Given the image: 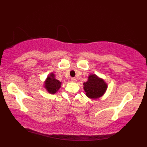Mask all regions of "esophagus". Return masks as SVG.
<instances>
[{
	"label": "esophagus",
	"instance_id": "1",
	"mask_svg": "<svg viewBox=\"0 0 147 147\" xmlns=\"http://www.w3.org/2000/svg\"><path fill=\"white\" fill-rule=\"evenodd\" d=\"M71 81L73 82H77L76 78H75V77H72V78H71Z\"/></svg>",
	"mask_w": 147,
	"mask_h": 147
}]
</instances>
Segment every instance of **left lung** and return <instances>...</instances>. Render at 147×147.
I'll use <instances>...</instances> for the list:
<instances>
[{"mask_svg":"<svg viewBox=\"0 0 147 147\" xmlns=\"http://www.w3.org/2000/svg\"><path fill=\"white\" fill-rule=\"evenodd\" d=\"M84 89L88 97L92 99H96L101 97L107 88V84L104 80L98 78L96 75H90L88 80L84 83Z\"/></svg>","mask_w":147,"mask_h":147,"instance_id":"8db88e82","label":"left lung"}]
</instances>
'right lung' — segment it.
<instances>
[{"instance_id": "obj_1", "label": "right lung", "mask_w": 147, "mask_h": 147, "mask_svg": "<svg viewBox=\"0 0 147 147\" xmlns=\"http://www.w3.org/2000/svg\"><path fill=\"white\" fill-rule=\"evenodd\" d=\"M61 84V82L55 79V75L51 74L47 78L46 81L45 82V88L49 93L55 94L60 88Z\"/></svg>"}]
</instances>
